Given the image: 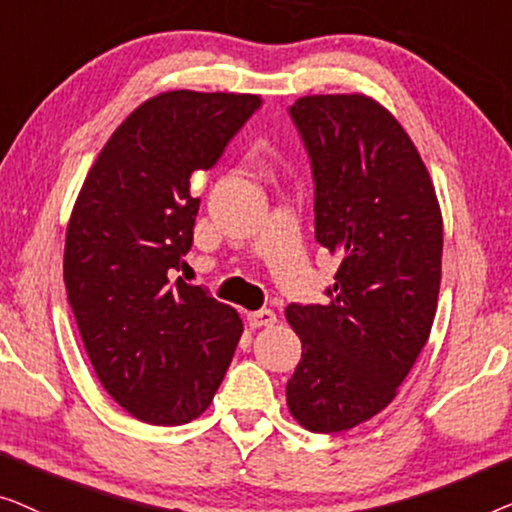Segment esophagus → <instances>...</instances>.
<instances>
[{"label": "esophagus", "instance_id": "1", "mask_svg": "<svg viewBox=\"0 0 512 512\" xmlns=\"http://www.w3.org/2000/svg\"><path fill=\"white\" fill-rule=\"evenodd\" d=\"M276 313L271 311V308H262V311H255V313H248V322L250 327H271L276 325Z\"/></svg>", "mask_w": 512, "mask_h": 512}]
</instances>
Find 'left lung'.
<instances>
[{
  "label": "left lung",
  "mask_w": 512,
  "mask_h": 512,
  "mask_svg": "<svg viewBox=\"0 0 512 512\" xmlns=\"http://www.w3.org/2000/svg\"><path fill=\"white\" fill-rule=\"evenodd\" d=\"M311 157L315 239L338 257L329 304H290L301 338L287 406L318 434L348 431L397 397L434 325L443 218L399 120L366 95L290 106Z\"/></svg>",
  "instance_id": "8db88e82"
}]
</instances>
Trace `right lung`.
<instances>
[{
    "label": "right lung",
    "instance_id": "obj_1",
    "mask_svg": "<svg viewBox=\"0 0 512 512\" xmlns=\"http://www.w3.org/2000/svg\"><path fill=\"white\" fill-rule=\"evenodd\" d=\"M262 99L171 90L127 115L85 176L67 225L64 285L99 383L136 420L199 417L225 378L243 322L174 273L192 248L208 171Z\"/></svg>",
    "mask_w": 512,
    "mask_h": 512
}]
</instances>
